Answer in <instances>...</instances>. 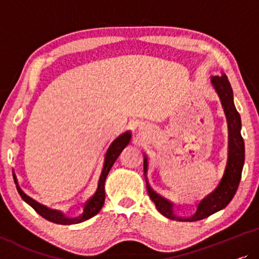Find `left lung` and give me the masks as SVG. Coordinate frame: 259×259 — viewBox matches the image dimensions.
<instances>
[{
    "mask_svg": "<svg viewBox=\"0 0 259 259\" xmlns=\"http://www.w3.org/2000/svg\"><path fill=\"white\" fill-rule=\"evenodd\" d=\"M211 84H212L217 95L220 96L222 107L224 109V114L227 116L229 130L228 163L218 187L214 189L213 192H211L209 196H206L198 204L194 216L189 218L177 217L174 213V204L152 190L147 180L148 158L147 156H144V175L145 181H147L148 194L150 196L151 201L155 203L159 212L163 216L169 218V220L181 222H196L204 220V218L211 216L217 211L224 209L234 198L236 191L238 189L240 177H242L244 158H245L244 140L242 135H240V128H242L240 116L238 111L236 110L234 103V93H232L231 84L229 82L227 75L222 74L220 76H212L211 77Z\"/></svg>",
    "mask_w": 259,
    "mask_h": 259,
    "instance_id": "obj_1",
    "label": "left lung"
}]
</instances>
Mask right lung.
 I'll return each instance as SVG.
<instances>
[{"instance_id": "right-lung-1", "label": "right lung", "mask_w": 259, "mask_h": 259, "mask_svg": "<svg viewBox=\"0 0 259 259\" xmlns=\"http://www.w3.org/2000/svg\"><path fill=\"white\" fill-rule=\"evenodd\" d=\"M130 138H131V134H130V131H128V133L122 134L121 136H118L117 138H116V140L111 143L110 147H109L107 154H105L103 169H102V174L100 176V180H98L97 190L94 194L93 197L89 198V201H87V203L84 204V209H83V212L81 216H78L76 218H67V217H64L61 212H58V211L50 210L47 206L41 205L39 203L35 202L34 199H31L29 196L25 195L24 192L21 190V188L19 187V185H16L17 191H19V194L22 197V199H23L25 203H28L29 205H30L32 209L36 211V212H37L38 214H41V216L43 218H46L47 221L53 222V223L70 225V224L81 223V222L89 220V218L94 217L95 214H97L98 212H100L102 206H103L104 199H105V191H104L105 178H107L112 164H114L118 156L121 155L123 149H124L126 145L129 144Z\"/></svg>"}]
</instances>
